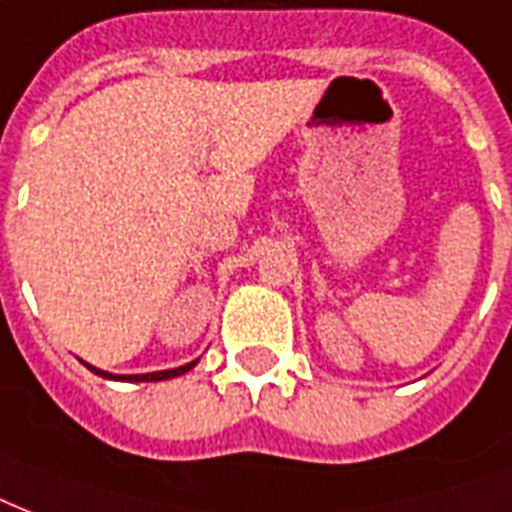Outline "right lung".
<instances>
[{
    "mask_svg": "<svg viewBox=\"0 0 512 512\" xmlns=\"http://www.w3.org/2000/svg\"><path fill=\"white\" fill-rule=\"evenodd\" d=\"M93 374L104 376V379H117V382H162V379H173V376H181L186 374L189 368L197 366V360H192V363H186V366H178V368H170V371H152V374H109V371H101V368L90 366V363H85Z\"/></svg>",
    "mask_w": 512,
    "mask_h": 512,
    "instance_id": "right-lung-1",
    "label": "right lung"
}]
</instances>
